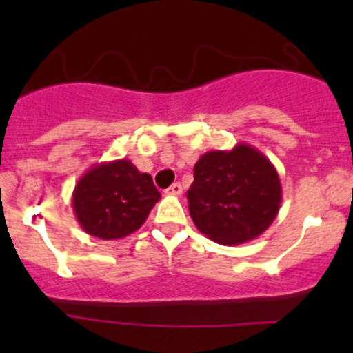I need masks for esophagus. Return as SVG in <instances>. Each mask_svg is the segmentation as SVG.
I'll use <instances>...</instances> for the list:
<instances>
[{"instance_id": "1", "label": "esophagus", "mask_w": 353, "mask_h": 353, "mask_svg": "<svg viewBox=\"0 0 353 353\" xmlns=\"http://www.w3.org/2000/svg\"><path fill=\"white\" fill-rule=\"evenodd\" d=\"M166 194H171V196H180V194H182V185H180L179 182L173 183V185L168 187V189H166Z\"/></svg>"}]
</instances>
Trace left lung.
I'll use <instances>...</instances> for the list:
<instances>
[{"label":"left lung","mask_w":353,"mask_h":353,"mask_svg":"<svg viewBox=\"0 0 353 353\" xmlns=\"http://www.w3.org/2000/svg\"><path fill=\"white\" fill-rule=\"evenodd\" d=\"M187 199L199 232L217 244L239 245L274 223L283 199L281 180L260 150L239 143L198 159Z\"/></svg>","instance_id":"left-lung-1"}]
</instances>
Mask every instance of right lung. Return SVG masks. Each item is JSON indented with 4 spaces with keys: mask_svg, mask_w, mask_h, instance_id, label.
Masks as SVG:
<instances>
[{
    "mask_svg": "<svg viewBox=\"0 0 353 353\" xmlns=\"http://www.w3.org/2000/svg\"><path fill=\"white\" fill-rule=\"evenodd\" d=\"M159 199L152 176L129 159H118L95 164L81 176L72 192V208L88 235L114 240L139 230Z\"/></svg>",
    "mask_w": 353,
    "mask_h": 353,
    "instance_id": "right-lung-1",
    "label": "right lung"
}]
</instances>
